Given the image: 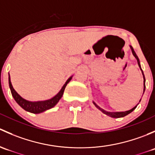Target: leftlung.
Segmentation results:
<instances>
[{"label": "left lung", "mask_w": 155, "mask_h": 155, "mask_svg": "<svg viewBox=\"0 0 155 155\" xmlns=\"http://www.w3.org/2000/svg\"><path fill=\"white\" fill-rule=\"evenodd\" d=\"M130 48H131V51H132V53H133V54H134V56L136 58H137V62H138L139 67H140V70H141V71H142V73H143V79H144V81H143V85H144V88H143V93H144L145 90V79L144 73H143V70H142L141 66H140V60H139L138 56L137 55V54H136L135 51H134V48H133V47H132V46H130ZM140 101H141V100H140ZM93 104H94L95 107L97 108V109H99L100 110H101V112H103V113L106 114V115H108V116H110V117H112V118H121V117L126 116L127 115H128V114H130V112H132L133 111H134V109H135L136 108H137V106H136V107H134V108H132V109H130V110L125 111V112H107V111L104 110V109H103L102 108L100 107L99 106L97 105V104H95L94 102H93Z\"/></svg>", "instance_id": "obj_1"}]
</instances>
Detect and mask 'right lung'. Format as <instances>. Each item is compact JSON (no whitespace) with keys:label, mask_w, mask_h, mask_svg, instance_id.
<instances>
[{"label":"right lung","mask_w":155,"mask_h":155,"mask_svg":"<svg viewBox=\"0 0 155 155\" xmlns=\"http://www.w3.org/2000/svg\"><path fill=\"white\" fill-rule=\"evenodd\" d=\"M72 77H73V76H70V77L69 78L68 80H67V82H65L64 85H63V87H61L60 91H59L55 96L53 97L52 98H51V99L49 100H46V101H36V102L28 101H27V100L24 99V98L21 97L15 91V89L12 87V83H11L10 74H9V85H10L12 96L13 97L14 100L16 101V103L20 106V107L22 108V109H24L25 111H27V112H31V113L34 114H38L41 113V112H44V111L48 110V109L54 107V106L58 103V101H60L62 95H63L65 87H66L68 83H69L70 81L72 79Z\"/></svg>","instance_id":"obj_1"}]
</instances>
